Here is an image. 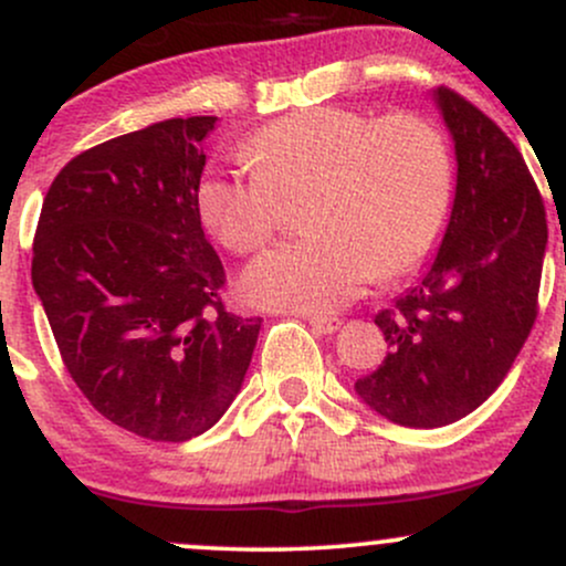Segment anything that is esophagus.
I'll return each mask as SVG.
<instances>
[{"label":"esophagus","mask_w":566,"mask_h":566,"mask_svg":"<svg viewBox=\"0 0 566 566\" xmlns=\"http://www.w3.org/2000/svg\"><path fill=\"white\" fill-rule=\"evenodd\" d=\"M305 322L316 329L319 335H333L337 327H340V319L337 316H324V314H308Z\"/></svg>","instance_id":"obj_1"}]
</instances>
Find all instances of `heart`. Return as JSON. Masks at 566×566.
<instances>
[{"mask_svg":"<svg viewBox=\"0 0 566 566\" xmlns=\"http://www.w3.org/2000/svg\"><path fill=\"white\" fill-rule=\"evenodd\" d=\"M242 154L197 186L201 223L226 250H263L282 226L284 199L308 191V237L274 247L242 276L247 301L263 308H340L375 276L423 263L450 218V146L420 114L303 108L250 135Z\"/></svg>","mask_w":566,"mask_h":566,"instance_id":"heart-1","label":"heart"}]
</instances>
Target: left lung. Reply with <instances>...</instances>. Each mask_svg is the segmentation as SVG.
I'll return each instance as SVG.
<instances>
[{
  "instance_id": "obj_1",
  "label": "left lung",
  "mask_w": 566,
  "mask_h": 566,
  "mask_svg": "<svg viewBox=\"0 0 566 566\" xmlns=\"http://www.w3.org/2000/svg\"><path fill=\"white\" fill-rule=\"evenodd\" d=\"M458 157L452 216L418 287L375 324L388 354L356 394L382 418L439 428L495 394L537 319L545 205L524 157L484 112L439 87Z\"/></svg>"
}]
</instances>
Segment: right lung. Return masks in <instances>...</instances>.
Here are the masks:
<instances>
[{
	"label": "right lung",
	"mask_w": 566,
	"mask_h": 566,
	"mask_svg": "<svg viewBox=\"0 0 566 566\" xmlns=\"http://www.w3.org/2000/svg\"><path fill=\"white\" fill-rule=\"evenodd\" d=\"M218 116L165 119L76 154L34 233L31 282L76 388L114 426L188 441L242 388L261 316L223 305L197 210Z\"/></svg>",
	"instance_id": "obj_1"
}]
</instances>
